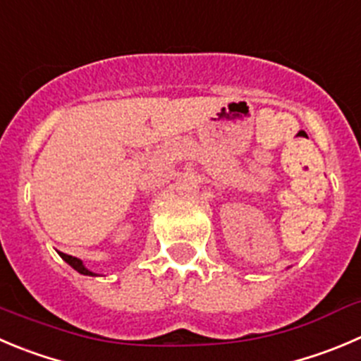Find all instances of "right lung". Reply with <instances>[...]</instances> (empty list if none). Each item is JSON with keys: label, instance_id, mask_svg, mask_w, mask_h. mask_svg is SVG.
Returning a JSON list of instances; mask_svg holds the SVG:
<instances>
[{"label": "right lung", "instance_id": "1", "mask_svg": "<svg viewBox=\"0 0 361 361\" xmlns=\"http://www.w3.org/2000/svg\"><path fill=\"white\" fill-rule=\"evenodd\" d=\"M58 253H60V252H58ZM60 257H61V259L65 260V262L68 264V266H72V267H74V269L78 271V273H81V274H87V276H97V274H95V273H92L90 269H87V267H85V264L81 262V260L78 259V257L67 255V253H60Z\"/></svg>", "mask_w": 361, "mask_h": 361}]
</instances>
